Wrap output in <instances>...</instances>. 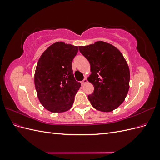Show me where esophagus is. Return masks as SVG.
I'll use <instances>...</instances> for the list:
<instances>
[{
	"label": "esophagus",
	"mask_w": 160,
	"mask_h": 160,
	"mask_svg": "<svg viewBox=\"0 0 160 160\" xmlns=\"http://www.w3.org/2000/svg\"><path fill=\"white\" fill-rule=\"evenodd\" d=\"M87 83H88V79H87L86 78H85L83 81H81V84H82V85H84L85 84H86Z\"/></svg>",
	"instance_id": "obj_1"
}]
</instances>
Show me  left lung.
Masks as SVG:
<instances>
[{"label": "left lung", "mask_w": 160, "mask_h": 160, "mask_svg": "<svg viewBox=\"0 0 160 160\" xmlns=\"http://www.w3.org/2000/svg\"><path fill=\"white\" fill-rule=\"evenodd\" d=\"M79 49L91 66L88 79L94 87L88 95L91 104L103 112L113 111L123 102L129 88V69L122 53L101 41Z\"/></svg>", "instance_id": "1"}]
</instances>
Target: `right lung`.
<instances>
[{
  "label": "right lung",
  "instance_id": "right-lung-1",
  "mask_svg": "<svg viewBox=\"0 0 160 160\" xmlns=\"http://www.w3.org/2000/svg\"><path fill=\"white\" fill-rule=\"evenodd\" d=\"M78 51L77 46L57 42L38 61L35 72L37 97L51 112H65L73 104L81 83L75 79L71 62Z\"/></svg>",
  "mask_w": 160,
  "mask_h": 160
}]
</instances>
